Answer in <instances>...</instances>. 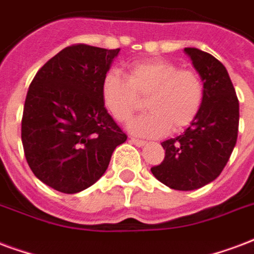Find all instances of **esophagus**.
<instances>
[{"instance_id": "1", "label": "esophagus", "mask_w": 254, "mask_h": 254, "mask_svg": "<svg viewBox=\"0 0 254 254\" xmlns=\"http://www.w3.org/2000/svg\"><path fill=\"white\" fill-rule=\"evenodd\" d=\"M129 142L132 143V144H135L136 147H142V146H144V144H146V142H144V140H139V139H135V138L129 139Z\"/></svg>"}]
</instances>
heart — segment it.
<instances>
[{
    "mask_svg": "<svg viewBox=\"0 0 254 254\" xmlns=\"http://www.w3.org/2000/svg\"><path fill=\"white\" fill-rule=\"evenodd\" d=\"M102 98L120 123H127L147 99L150 114L131 122L128 129L143 138H159L191 125L203 103L205 87L197 72L179 69L169 60L150 59L129 66L128 77L115 70L106 73Z\"/></svg>",
    "mask_w": 254,
    "mask_h": 254,
    "instance_id": "heart-1",
    "label": "heart"
}]
</instances>
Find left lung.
<instances>
[{
  "label": "left lung",
  "mask_w": 254,
  "mask_h": 254,
  "mask_svg": "<svg viewBox=\"0 0 254 254\" xmlns=\"http://www.w3.org/2000/svg\"><path fill=\"white\" fill-rule=\"evenodd\" d=\"M184 52L202 79L205 98L184 134L162 143L165 159L151 173L170 189L189 191L213 182L224 170L237 142L240 104L222 63L197 48Z\"/></svg>",
  "instance_id": "obj_1"
}]
</instances>
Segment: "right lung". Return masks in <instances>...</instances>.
<instances>
[{"instance_id": "1", "label": "right lung", "mask_w": 254, "mask_h": 254, "mask_svg": "<svg viewBox=\"0 0 254 254\" xmlns=\"http://www.w3.org/2000/svg\"><path fill=\"white\" fill-rule=\"evenodd\" d=\"M120 49L72 45L36 73L26 93L21 139L33 174L75 194L106 173L127 135L108 114L102 81Z\"/></svg>"}]
</instances>
